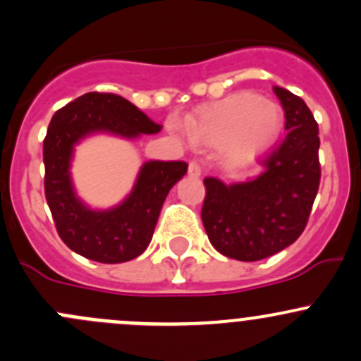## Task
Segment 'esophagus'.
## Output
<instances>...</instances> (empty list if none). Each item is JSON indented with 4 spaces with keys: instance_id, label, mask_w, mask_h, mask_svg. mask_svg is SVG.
Segmentation results:
<instances>
[{
    "instance_id": "esophagus-1",
    "label": "esophagus",
    "mask_w": 361,
    "mask_h": 361,
    "mask_svg": "<svg viewBox=\"0 0 361 361\" xmlns=\"http://www.w3.org/2000/svg\"><path fill=\"white\" fill-rule=\"evenodd\" d=\"M201 166H199L197 162H190L188 164V176L190 178H199L201 176Z\"/></svg>"
}]
</instances>
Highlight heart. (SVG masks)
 Wrapping results in <instances>:
<instances>
[{"label": "heart", "mask_w": 361, "mask_h": 361, "mask_svg": "<svg viewBox=\"0 0 361 361\" xmlns=\"http://www.w3.org/2000/svg\"><path fill=\"white\" fill-rule=\"evenodd\" d=\"M285 123L281 106L251 92H235L199 108L187 122L167 120L174 136L218 147L231 166H246L274 147Z\"/></svg>", "instance_id": "b5f03b06"}]
</instances>
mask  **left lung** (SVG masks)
I'll use <instances>...</instances> for the list:
<instances>
[{
  "instance_id": "obj_1",
  "label": "left lung",
  "mask_w": 361,
  "mask_h": 361,
  "mask_svg": "<svg viewBox=\"0 0 361 361\" xmlns=\"http://www.w3.org/2000/svg\"><path fill=\"white\" fill-rule=\"evenodd\" d=\"M288 130L264 160L255 180L225 185L206 178L201 218L209 243L228 258L257 262L279 253L307 225L319 188V130L307 104L274 87Z\"/></svg>"
}]
</instances>
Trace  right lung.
Instances as JSON below:
<instances>
[{
  "label": "right lung",
  "mask_w": 361,
  "mask_h": 361,
  "mask_svg": "<svg viewBox=\"0 0 361 361\" xmlns=\"http://www.w3.org/2000/svg\"><path fill=\"white\" fill-rule=\"evenodd\" d=\"M162 126L122 96L87 92L56 111L43 141L45 197L61 239L69 250L101 264H122L148 248L167 194L185 176L187 162L150 160L141 166L130 194L110 209H90L75 194V145L96 133L134 140Z\"/></svg>",
  "instance_id": "1"
}]
</instances>
